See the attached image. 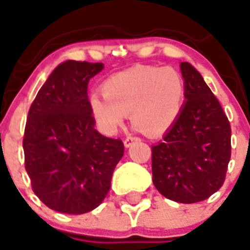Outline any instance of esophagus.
<instances>
[{
    "label": "esophagus",
    "instance_id": "obj_1",
    "mask_svg": "<svg viewBox=\"0 0 250 250\" xmlns=\"http://www.w3.org/2000/svg\"><path fill=\"white\" fill-rule=\"evenodd\" d=\"M139 137H133V136H128L127 139L125 140V147H129V146L132 145L133 143H136V141H139Z\"/></svg>",
    "mask_w": 250,
    "mask_h": 250
}]
</instances>
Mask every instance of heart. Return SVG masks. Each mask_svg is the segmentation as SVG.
I'll return each mask as SVG.
<instances>
[{"label":"heart","instance_id":"b5f03b06","mask_svg":"<svg viewBox=\"0 0 250 250\" xmlns=\"http://www.w3.org/2000/svg\"><path fill=\"white\" fill-rule=\"evenodd\" d=\"M101 92L92 95L88 107L101 131L113 133L127 114L136 129L147 136L167 131L180 114L185 86L181 76L169 66L137 65L107 78Z\"/></svg>","mask_w":250,"mask_h":250}]
</instances>
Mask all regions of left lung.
I'll list each match as a JSON object with an SVG mask.
<instances>
[{
  "instance_id": "obj_1",
  "label": "left lung",
  "mask_w": 250,
  "mask_h": 250,
  "mask_svg": "<svg viewBox=\"0 0 250 250\" xmlns=\"http://www.w3.org/2000/svg\"><path fill=\"white\" fill-rule=\"evenodd\" d=\"M180 68L185 104L163 140L151 146V169L162 195L191 204L208 199L224 185L231 127L202 74L186 62Z\"/></svg>"
}]
</instances>
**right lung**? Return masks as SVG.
Returning <instances> with one entry per match:
<instances>
[{
	"instance_id": "1",
	"label": "right lung",
	"mask_w": 250,
	"mask_h": 250,
	"mask_svg": "<svg viewBox=\"0 0 250 250\" xmlns=\"http://www.w3.org/2000/svg\"><path fill=\"white\" fill-rule=\"evenodd\" d=\"M103 69V62H62L30 105L25 169L34 194L56 212L83 214L100 206L125 153L122 140L95 129L88 107L87 86Z\"/></svg>"
}]
</instances>
